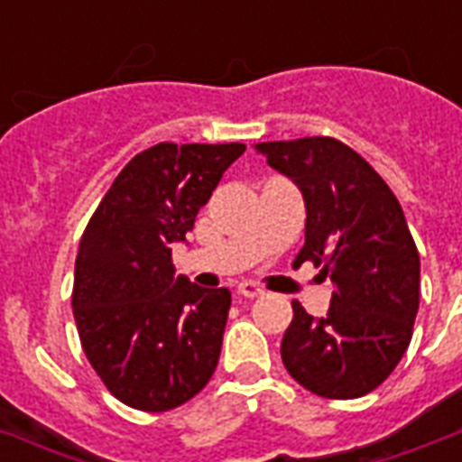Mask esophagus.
I'll return each mask as SVG.
<instances>
[{
	"instance_id": "34e87169",
	"label": "esophagus",
	"mask_w": 462,
	"mask_h": 462,
	"mask_svg": "<svg viewBox=\"0 0 462 462\" xmlns=\"http://www.w3.org/2000/svg\"><path fill=\"white\" fill-rule=\"evenodd\" d=\"M237 292L242 297H246V300H254V297H259V295H263V290L259 288V285H256V282H239V288H237Z\"/></svg>"
}]
</instances>
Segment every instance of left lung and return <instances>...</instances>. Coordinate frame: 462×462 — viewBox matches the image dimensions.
<instances>
[{"label": "left lung", "mask_w": 462, "mask_h": 462, "mask_svg": "<svg viewBox=\"0 0 462 462\" xmlns=\"http://www.w3.org/2000/svg\"><path fill=\"white\" fill-rule=\"evenodd\" d=\"M254 148L304 196L307 227L295 266L311 261L333 281L321 319L292 302L282 365L321 398L366 395L405 355L420 309V254L401 203L343 141L307 136Z\"/></svg>", "instance_id": "left-lung-1"}]
</instances>
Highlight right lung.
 <instances>
[{"label":"right lung","instance_id":"obj_1","mask_svg":"<svg viewBox=\"0 0 462 462\" xmlns=\"http://www.w3.org/2000/svg\"><path fill=\"white\" fill-rule=\"evenodd\" d=\"M245 143H158L134 155L83 230L74 268L76 328L117 401L167 412L191 401L220 357L230 290L174 278L184 242Z\"/></svg>","mask_w":462,"mask_h":462}]
</instances>
